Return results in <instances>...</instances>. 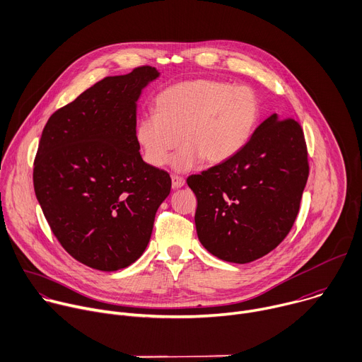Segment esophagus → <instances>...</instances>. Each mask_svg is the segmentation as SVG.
<instances>
[{"instance_id":"1","label":"esophagus","mask_w":362,"mask_h":362,"mask_svg":"<svg viewBox=\"0 0 362 362\" xmlns=\"http://www.w3.org/2000/svg\"><path fill=\"white\" fill-rule=\"evenodd\" d=\"M171 181H173V188L174 189H178V188L185 185V180L178 177V175H171Z\"/></svg>"}]
</instances>
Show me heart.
<instances>
[{
  "label": "heart",
  "mask_w": 362,
  "mask_h": 362,
  "mask_svg": "<svg viewBox=\"0 0 362 362\" xmlns=\"http://www.w3.org/2000/svg\"><path fill=\"white\" fill-rule=\"evenodd\" d=\"M156 114L142 115L135 125V141L153 167H164L171 153L177 171H188L201 160L209 165L235 157L251 139L259 118L261 100L248 86L216 80H189L161 91Z\"/></svg>",
  "instance_id": "b5f03b06"
}]
</instances>
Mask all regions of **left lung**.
<instances>
[{"instance_id":"8db88e82","label":"left lung","mask_w":362,"mask_h":362,"mask_svg":"<svg viewBox=\"0 0 362 362\" xmlns=\"http://www.w3.org/2000/svg\"><path fill=\"white\" fill-rule=\"evenodd\" d=\"M308 178L304 132L272 114L231 160L191 175L199 243L216 258L247 264L290 233Z\"/></svg>"}]
</instances>
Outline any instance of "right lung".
Returning <instances> with one entry per match:
<instances>
[{
	"label": "right lung",
	"mask_w": 362,
	"mask_h": 362,
	"mask_svg": "<svg viewBox=\"0 0 362 362\" xmlns=\"http://www.w3.org/2000/svg\"><path fill=\"white\" fill-rule=\"evenodd\" d=\"M157 78L154 66H138L101 80L49 117L38 144L37 199L64 250L94 269L142 255L171 191L168 173L144 163L135 141L136 103Z\"/></svg>",
	"instance_id": "add662e5"
}]
</instances>
